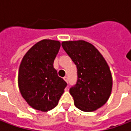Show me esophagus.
<instances>
[{
	"mask_svg": "<svg viewBox=\"0 0 131 131\" xmlns=\"http://www.w3.org/2000/svg\"><path fill=\"white\" fill-rule=\"evenodd\" d=\"M63 79H64V80L66 82H67V83L68 82V78H67V77H64V78H63Z\"/></svg>",
	"mask_w": 131,
	"mask_h": 131,
	"instance_id": "obj_1",
	"label": "esophagus"
}]
</instances>
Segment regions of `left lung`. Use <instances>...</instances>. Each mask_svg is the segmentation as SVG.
I'll return each mask as SVG.
<instances>
[{"label": "left lung", "instance_id": "left-lung-1", "mask_svg": "<svg viewBox=\"0 0 131 131\" xmlns=\"http://www.w3.org/2000/svg\"><path fill=\"white\" fill-rule=\"evenodd\" d=\"M65 50L77 68V82L69 93L75 106L83 112H93L103 106L110 97L112 77L101 53L85 40L64 41Z\"/></svg>", "mask_w": 131, "mask_h": 131}]
</instances>
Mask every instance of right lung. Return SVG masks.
Instances as JSON below:
<instances>
[{"label":"right lung","instance_id":"right-lung-1","mask_svg":"<svg viewBox=\"0 0 131 131\" xmlns=\"http://www.w3.org/2000/svg\"><path fill=\"white\" fill-rule=\"evenodd\" d=\"M60 48V41L44 39L32 46L22 58L19 88L21 96L35 110L47 112L56 107L67 85L53 67Z\"/></svg>","mask_w":131,"mask_h":131}]
</instances>
